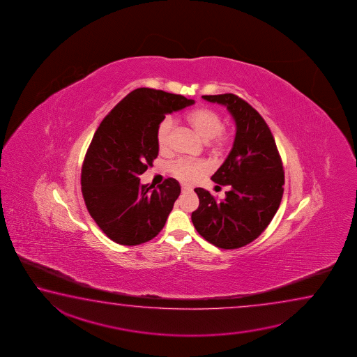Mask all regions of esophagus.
I'll return each mask as SVG.
<instances>
[{
    "mask_svg": "<svg viewBox=\"0 0 357 357\" xmlns=\"http://www.w3.org/2000/svg\"><path fill=\"white\" fill-rule=\"evenodd\" d=\"M192 188H188V186H182L181 191L182 192H188V191H191Z\"/></svg>",
    "mask_w": 357,
    "mask_h": 357,
    "instance_id": "obj_1",
    "label": "esophagus"
}]
</instances>
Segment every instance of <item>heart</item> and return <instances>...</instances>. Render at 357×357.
<instances>
[{
	"label": "heart",
	"mask_w": 357,
	"mask_h": 357,
	"mask_svg": "<svg viewBox=\"0 0 357 357\" xmlns=\"http://www.w3.org/2000/svg\"><path fill=\"white\" fill-rule=\"evenodd\" d=\"M186 121L194 128L204 141H207V146L213 153H220L225 150L229 142V136L222 126V116L216 109L210 107H199L191 109L186 115ZM174 130V121L171 117L163 119L156 130V142L160 152H167L171 147V136ZM171 172L185 183L196 181L199 176L205 172V165L201 162H192L188 160H178L171 165Z\"/></svg>",
	"instance_id": "heart-1"
}]
</instances>
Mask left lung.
I'll list each match as a JSON object with an SVG mask.
<instances>
[{"instance_id":"obj_1","label":"left lung","mask_w":357,"mask_h":357,"mask_svg":"<svg viewBox=\"0 0 357 357\" xmlns=\"http://www.w3.org/2000/svg\"><path fill=\"white\" fill-rule=\"evenodd\" d=\"M202 98L227 107L236 136L229 156L211 177L227 186L226 197L218 201L204 188H195L199 205L191 220L206 241L234 250L256 240L271 222L284 195V167L270 128L251 105L234 93Z\"/></svg>"}]
</instances>
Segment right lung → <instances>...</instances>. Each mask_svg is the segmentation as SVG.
<instances>
[{"mask_svg":"<svg viewBox=\"0 0 357 357\" xmlns=\"http://www.w3.org/2000/svg\"><path fill=\"white\" fill-rule=\"evenodd\" d=\"M182 95L136 89L111 109L86 152L81 186L86 207L103 234L125 246L150 241L166 224L181 188L175 178L142 185L158 158L156 130L165 116L194 105Z\"/></svg>","mask_w":357,"mask_h":357,"instance_id":"right-lung-1","label":"right lung"}]
</instances>
